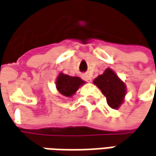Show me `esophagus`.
<instances>
[{"mask_svg": "<svg viewBox=\"0 0 156 156\" xmlns=\"http://www.w3.org/2000/svg\"><path fill=\"white\" fill-rule=\"evenodd\" d=\"M84 79H85V80H86V81H88V82H89V81H91V76H90V75L86 74V75H85V76H84Z\"/></svg>", "mask_w": 156, "mask_h": 156, "instance_id": "1", "label": "esophagus"}]
</instances>
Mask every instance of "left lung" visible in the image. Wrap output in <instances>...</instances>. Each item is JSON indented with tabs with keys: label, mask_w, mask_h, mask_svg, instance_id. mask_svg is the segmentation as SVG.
Instances as JSON below:
<instances>
[{
	"label": "left lung",
	"mask_w": 156,
	"mask_h": 156,
	"mask_svg": "<svg viewBox=\"0 0 156 156\" xmlns=\"http://www.w3.org/2000/svg\"><path fill=\"white\" fill-rule=\"evenodd\" d=\"M93 84L100 89L106 98L108 105L112 109H118L124 102L126 92L125 83L110 68L95 78Z\"/></svg>",
	"instance_id": "8db88e82"
}]
</instances>
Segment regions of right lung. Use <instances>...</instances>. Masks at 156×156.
I'll list each match as a JSON object with an SVG mask.
<instances>
[{
	"label": "right lung",
	"instance_id": "obj_1",
	"mask_svg": "<svg viewBox=\"0 0 156 156\" xmlns=\"http://www.w3.org/2000/svg\"><path fill=\"white\" fill-rule=\"evenodd\" d=\"M85 84V81L78 77H71L64 73H59L56 80L57 90L64 97H71L78 88Z\"/></svg>",
	"mask_w": 156,
	"mask_h": 156
}]
</instances>
